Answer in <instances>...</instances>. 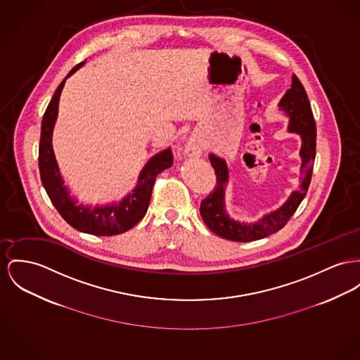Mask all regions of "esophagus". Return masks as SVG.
Listing matches in <instances>:
<instances>
[{
    "mask_svg": "<svg viewBox=\"0 0 360 360\" xmlns=\"http://www.w3.org/2000/svg\"><path fill=\"white\" fill-rule=\"evenodd\" d=\"M184 153L188 157H200V154H202V143L196 138H191L188 141V143L186 144Z\"/></svg>",
    "mask_w": 360,
    "mask_h": 360,
    "instance_id": "obj_1",
    "label": "esophagus"
}]
</instances>
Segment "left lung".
I'll return each instance as SVG.
<instances>
[{"instance_id":"8db88e82","label":"left lung","mask_w":360,"mask_h":360,"mask_svg":"<svg viewBox=\"0 0 360 360\" xmlns=\"http://www.w3.org/2000/svg\"><path fill=\"white\" fill-rule=\"evenodd\" d=\"M280 110L285 113L289 122L288 131L297 134L302 139L299 155L300 165V187L292 191L287 200L277 209L266 213L255 221H239L229 216L225 207V190L229 181V170L224 158L210 153L209 160L216 170L217 184L214 191L200 203V216L207 228L222 239L232 241H252L264 239L285 226L293 216L302 200L304 199L310 181L315 160L316 127L312 116L309 96L296 75L292 76L290 89L278 102Z\"/></svg>"}]
</instances>
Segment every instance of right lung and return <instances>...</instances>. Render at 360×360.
Instances as JSON below:
<instances>
[{
  "label": "right lung",
  "mask_w": 360,
  "mask_h": 360,
  "mask_svg": "<svg viewBox=\"0 0 360 360\" xmlns=\"http://www.w3.org/2000/svg\"><path fill=\"white\" fill-rule=\"evenodd\" d=\"M84 63L86 61L77 64L67 75L49 102L41 127L38 158L39 173L51 203L72 228L96 236H113L127 232L143 218L151 199L155 177L173 165V154L170 147H168L153 155L142 169L136 187L125 195L119 203L115 202L102 206H91L79 203V200L73 198L68 187L64 184V179L56 161L51 136L58 116V101L65 80L79 68H82Z\"/></svg>",
  "instance_id": "1"
}]
</instances>
